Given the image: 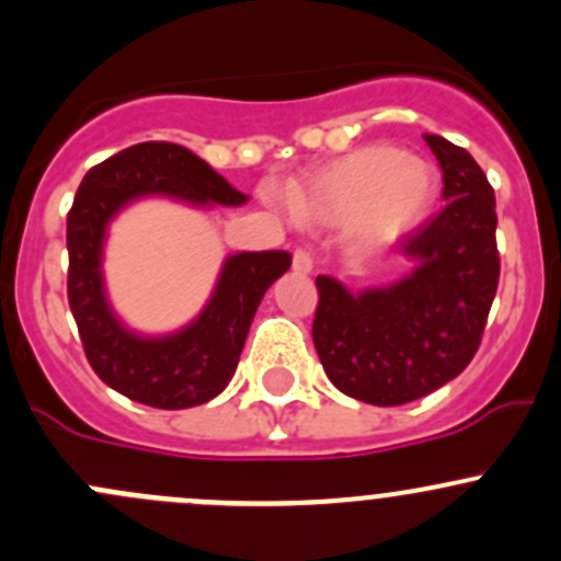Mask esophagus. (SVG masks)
Masks as SVG:
<instances>
[{"label":"esophagus","mask_w":561,"mask_h":561,"mask_svg":"<svg viewBox=\"0 0 561 561\" xmlns=\"http://www.w3.org/2000/svg\"><path fill=\"white\" fill-rule=\"evenodd\" d=\"M312 265H314V260L307 249H296V252H293V271H296V274H309V271H312Z\"/></svg>","instance_id":"esophagus-1"}]
</instances>
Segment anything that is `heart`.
Instances as JSON below:
<instances>
[{"instance_id": "heart-1", "label": "heart", "mask_w": 561, "mask_h": 561, "mask_svg": "<svg viewBox=\"0 0 561 561\" xmlns=\"http://www.w3.org/2000/svg\"><path fill=\"white\" fill-rule=\"evenodd\" d=\"M437 171L393 146H364L309 173L290 190L304 217L325 225L347 222L366 247H386L423 222L437 201ZM268 201L287 197L271 186Z\"/></svg>"}]
</instances>
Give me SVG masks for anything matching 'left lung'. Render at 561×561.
Returning a JSON list of instances; mask_svg holds the SVG:
<instances>
[{"label":"left lung","mask_w":561,"mask_h":561,"mask_svg":"<svg viewBox=\"0 0 561 561\" xmlns=\"http://www.w3.org/2000/svg\"><path fill=\"white\" fill-rule=\"evenodd\" d=\"M443 168V211L399 241L415 271L353 296L317 276L312 339L328 380L377 407L428 396L461 375L500 285L494 186L467 149L423 135Z\"/></svg>","instance_id":"obj_1"}]
</instances>
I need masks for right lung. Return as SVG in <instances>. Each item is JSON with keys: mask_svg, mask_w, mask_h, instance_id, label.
<instances>
[{"mask_svg": "<svg viewBox=\"0 0 561 561\" xmlns=\"http://www.w3.org/2000/svg\"><path fill=\"white\" fill-rule=\"evenodd\" d=\"M168 195L186 203L241 206L247 195L208 162L168 140L135 144L83 175L67 214V301L94 375L127 399L157 410H184L228 388L265 290L290 268V254L241 252L228 257L211 301L173 336L144 339L116 320L103 290L105 225L129 201Z\"/></svg>", "mask_w": 561, "mask_h": 561, "instance_id": "obj_1", "label": "right lung"}]
</instances>
